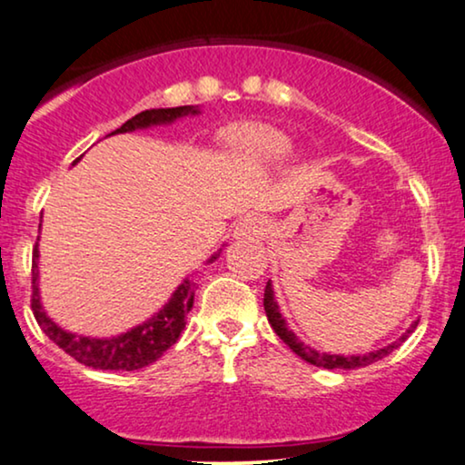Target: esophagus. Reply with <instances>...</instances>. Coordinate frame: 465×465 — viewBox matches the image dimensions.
Returning <instances> with one entry per match:
<instances>
[{
    "instance_id": "obj_1",
    "label": "esophagus",
    "mask_w": 465,
    "mask_h": 465,
    "mask_svg": "<svg viewBox=\"0 0 465 465\" xmlns=\"http://www.w3.org/2000/svg\"><path fill=\"white\" fill-rule=\"evenodd\" d=\"M262 232V220L258 215H245V218L239 220V224L234 226V239H243L250 241L258 237Z\"/></svg>"
}]
</instances>
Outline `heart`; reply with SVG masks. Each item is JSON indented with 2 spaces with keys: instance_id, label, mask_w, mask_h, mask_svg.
Wrapping results in <instances>:
<instances>
[{
  "instance_id": "b5f03b06",
  "label": "heart",
  "mask_w": 465,
  "mask_h": 465,
  "mask_svg": "<svg viewBox=\"0 0 465 465\" xmlns=\"http://www.w3.org/2000/svg\"><path fill=\"white\" fill-rule=\"evenodd\" d=\"M226 144L241 160L254 166L280 164L291 152V138L267 124H243L228 130Z\"/></svg>"
}]
</instances>
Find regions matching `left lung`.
Listing matches in <instances>:
<instances>
[{
	"label": "left lung",
	"mask_w": 465,
	"mask_h": 465,
	"mask_svg": "<svg viewBox=\"0 0 465 465\" xmlns=\"http://www.w3.org/2000/svg\"><path fill=\"white\" fill-rule=\"evenodd\" d=\"M264 312H267L271 327H273L275 333L280 335V340L284 341L294 354H299V357L307 361V363H312L316 367H324V370H357V367H365V365L373 363V361H380L382 357H387V354L393 352L395 348H400L401 343L408 340V335L412 333L419 324V322L410 324V327L406 329V333H401L400 340L391 341L389 346H382V348H378V351H371L367 354H346V357H343V354H329V352L316 351V348H312V346H305V343L301 341L291 329H288L286 321L282 318V313H280V305H277V301H275V292H273V284H271V280L267 282V288H264Z\"/></svg>",
	"instance_id": "1"
}]
</instances>
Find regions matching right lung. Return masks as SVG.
<instances>
[{"label": "right lung", "instance_id": "obj_1", "mask_svg": "<svg viewBox=\"0 0 465 465\" xmlns=\"http://www.w3.org/2000/svg\"><path fill=\"white\" fill-rule=\"evenodd\" d=\"M198 106H174V108H149L128 119L122 128H117L111 134H124V132H134L153 128V125H166L185 117V114H198ZM81 160V158H78ZM76 160V162H78ZM74 162V164H76ZM40 241V239H38ZM213 254L207 262H213L220 256ZM38 243L34 247V262H32V310L40 329L48 335V340L57 343L64 352L74 357L78 363L94 367V370H114V371H134L141 367L152 365L158 361L174 341L179 340L181 331L185 327V316H188L192 305H194L196 284L185 277L168 299V303L158 313H153L149 321H144L138 327L125 331L114 337H85L70 333L51 321L46 316L45 307L40 303V288H38Z\"/></svg>", "mask_w": 465, "mask_h": 465}]
</instances>
